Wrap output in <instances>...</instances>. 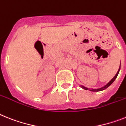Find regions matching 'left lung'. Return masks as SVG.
<instances>
[{
    "instance_id": "8db88e82",
    "label": "left lung",
    "mask_w": 126,
    "mask_h": 126,
    "mask_svg": "<svg viewBox=\"0 0 126 126\" xmlns=\"http://www.w3.org/2000/svg\"><path fill=\"white\" fill-rule=\"evenodd\" d=\"M120 68H119V70H118L117 73V74H116V75H115V76H114V78H113V79H112L111 80V81H110V82H109V83H108L107 84H106V85H105V86H103V87L101 88H98V89H90V88H86V87H85V86H82V85H81V87L82 88H83V89H84V90H90V91H92V92H99V91L104 90L106 89V88H107L108 87H109V86H110L111 84H112V83H113L114 81H115V79L117 78V76H118V74H119V71H120Z\"/></svg>"
}]
</instances>
